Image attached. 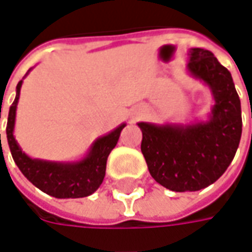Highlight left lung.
Here are the masks:
<instances>
[{
	"mask_svg": "<svg viewBox=\"0 0 252 252\" xmlns=\"http://www.w3.org/2000/svg\"><path fill=\"white\" fill-rule=\"evenodd\" d=\"M188 71L212 90L215 105L209 121L139 123L151 177L174 192H193L216 182L234 158L243 130L241 103L227 68L212 52L195 47L189 52Z\"/></svg>",
	"mask_w": 252,
	"mask_h": 252,
	"instance_id": "obj_1",
	"label": "left lung"
}]
</instances>
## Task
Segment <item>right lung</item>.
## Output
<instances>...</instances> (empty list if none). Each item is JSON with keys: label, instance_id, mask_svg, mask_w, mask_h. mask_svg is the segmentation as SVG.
Listing matches in <instances>:
<instances>
[{"label": "right lung", "instance_id": "1", "mask_svg": "<svg viewBox=\"0 0 252 252\" xmlns=\"http://www.w3.org/2000/svg\"><path fill=\"white\" fill-rule=\"evenodd\" d=\"M21 87H22V81H19L16 85V96L9 108L8 122H6V139L12 158L18 165V168L21 169V172L36 188L54 198H84L94 193L103 181L108 156L115 149L116 143L119 140L122 129L126 126V123H122L115 130L94 141L88 154L81 161L56 162V161L31 158L21 150L18 141L14 137L16 105L19 101Z\"/></svg>", "mask_w": 252, "mask_h": 252}]
</instances>
